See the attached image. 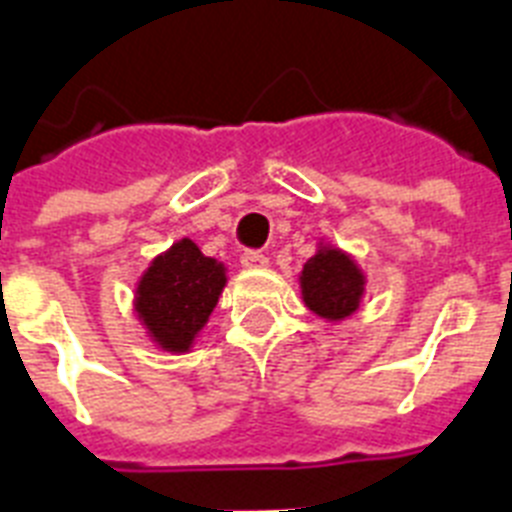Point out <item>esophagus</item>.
<instances>
[{
	"label": "esophagus",
	"mask_w": 512,
	"mask_h": 512,
	"mask_svg": "<svg viewBox=\"0 0 512 512\" xmlns=\"http://www.w3.org/2000/svg\"><path fill=\"white\" fill-rule=\"evenodd\" d=\"M242 265L244 268H265L268 265V255L260 252V249H244Z\"/></svg>",
	"instance_id": "34e87169"
}]
</instances>
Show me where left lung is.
Returning a JSON list of instances; mask_svg holds the SVG:
<instances>
[{
	"label": "left lung",
	"instance_id": "obj_1",
	"mask_svg": "<svg viewBox=\"0 0 512 512\" xmlns=\"http://www.w3.org/2000/svg\"><path fill=\"white\" fill-rule=\"evenodd\" d=\"M302 297L315 315L328 321L350 318L363 297V273L350 255L339 249H321L302 268Z\"/></svg>",
	"mask_w": 512,
	"mask_h": 512
}]
</instances>
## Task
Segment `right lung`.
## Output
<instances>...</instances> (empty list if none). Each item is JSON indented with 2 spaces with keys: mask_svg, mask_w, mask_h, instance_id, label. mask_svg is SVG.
I'll return each mask as SVG.
<instances>
[{
  "mask_svg": "<svg viewBox=\"0 0 512 512\" xmlns=\"http://www.w3.org/2000/svg\"><path fill=\"white\" fill-rule=\"evenodd\" d=\"M226 286L223 265L181 239L141 276L136 313L162 350L186 352Z\"/></svg>",
  "mask_w": 512,
  "mask_h": 512,
  "instance_id": "1",
  "label": "right lung"
}]
</instances>
